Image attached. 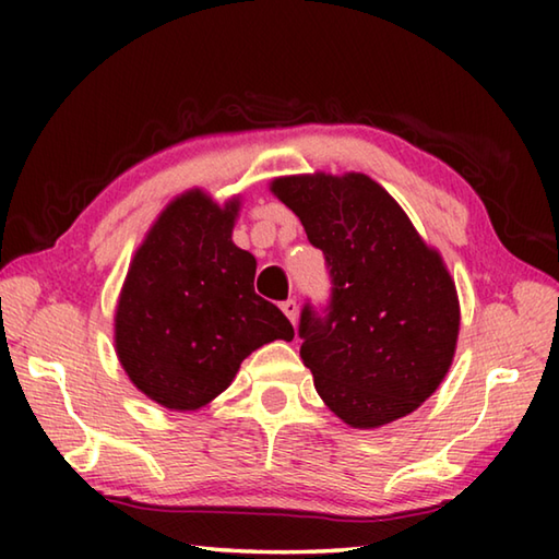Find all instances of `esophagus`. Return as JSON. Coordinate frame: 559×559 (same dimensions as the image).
Wrapping results in <instances>:
<instances>
[{
  "label": "esophagus",
  "mask_w": 559,
  "mask_h": 559,
  "mask_svg": "<svg viewBox=\"0 0 559 559\" xmlns=\"http://www.w3.org/2000/svg\"><path fill=\"white\" fill-rule=\"evenodd\" d=\"M281 310H283V314H286L290 322L295 324V319H298V302L295 300H286V302H281Z\"/></svg>",
  "instance_id": "34e87169"
}]
</instances>
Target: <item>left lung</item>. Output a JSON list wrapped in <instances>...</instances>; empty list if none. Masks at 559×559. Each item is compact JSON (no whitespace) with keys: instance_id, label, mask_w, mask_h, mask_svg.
<instances>
[{"instance_id":"left-lung-1","label":"left lung","mask_w":559,"mask_h":559,"mask_svg":"<svg viewBox=\"0 0 559 559\" xmlns=\"http://www.w3.org/2000/svg\"><path fill=\"white\" fill-rule=\"evenodd\" d=\"M271 189L326 261L329 302H305L298 324L317 394L365 430L413 413L456 348L459 302L442 259L370 177H281Z\"/></svg>"}]
</instances>
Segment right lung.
Returning a JSON list of instances; mask_svg holds the SVG:
<instances>
[{
  "instance_id": "1",
  "label": "right lung",
  "mask_w": 559,
  "mask_h": 559,
  "mask_svg": "<svg viewBox=\"0 0 559 559\" xmlns=\"http://www.w3.org/2000/svg\"><path fill=\"white\" fill-rule=\"evenodd\" d=\"M237 201L189 192L163 211L129 266L115 317L117 355L136 389L197 411L228 389L240 362L295 331L254 293V257L235 247Z\"/></svg>"
}]
</instances>
